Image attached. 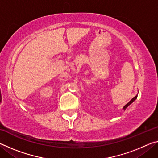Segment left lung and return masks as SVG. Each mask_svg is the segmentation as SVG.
I'll return each instance as SVG.
<instances>
[{
    "instance_id": "8db88e82",
    "label": "left lung",
    "mask_w": 158,
    "mask_h": 158,
    "mask_svg": "<svg viewBox=\"0 0 158 158\" xmlns=\"http://www.w3.org/2000/svg\"><path fill=\"white\" fill-rule=\"evenodd\" d=\"M137 95H136L135 97H134V98L132 99V100H131L129 102H128V103L127 104V105H125L124 106V107H123V109H124V110H125V109H126V108L127 107V106H129L130 105H131V104H132V103L133 102L135 101V100H136V99H137Z\"/></svg>"
}]
</instances>
